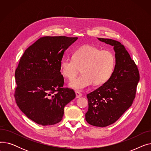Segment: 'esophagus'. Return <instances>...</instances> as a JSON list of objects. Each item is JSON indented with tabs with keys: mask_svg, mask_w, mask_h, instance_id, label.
<instances>
[{
	"mask_svg": "<svg viewBox=\"0 0 151 151\" xmlns=\"http://www.w3.org/2000/svg\"><path fill=\"white\" fill-rule=\"evenodd\" d=\"M75 93H76V98H80L82 96V93H80V92H78V91H76Z\"/></svg>",
	"mask_w": 151,
	"mask_h": 151,
	"instance_id": "1",
	"label": "esophagus"
}]
</instances>
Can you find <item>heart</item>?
Here are the masks:
<instances>
[{"instance_id": "b5f03b06", "label": "heart", "mask_w": 151, "mask_h": 151, "mask_svg": "<svg viewBox=\"0 0 151 151\" xmlns=\"http://www.w3.org/2000/svg\"><path fill=\"white\" fill-rule=\"evenodd\" d=\"M73 59L66 58L60 63V72L72 80L81 68L82 75L71 80L68 86L77 91H82L93 83L101 85L107 82L115 68L114 54L108 50H101L92 45H84L75 51Z\"/></svg>"}]
</instances>
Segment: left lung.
<instances>
[{
	"label": "left lung",
	"mask_w": 151,
	"mask_h": 151,
	"mask_svg": "<svg viewBox=\"0 0 151 151\" xmlns=\"http://www.w3.org/2000/svg\"><path fill=\"white\" fill-rule=\"evenodd\" d=\"M97 38L113 46L116 64L109 80L87 95L89 108L85 117L89 124L105 127L114 123L132 106L139 74L124 45L112 39Z\"/></svg>",
	"instance_id": "8db88e82"
}]
</instances>
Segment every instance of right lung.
<instances>
[{
	"instance_id": "1",
	"label": "right lung",
	"mask_w": 151,
	"mask_h": 151,
	"mask_svg": "<svg viewBox=\"0 0 151 151\" xmlns=\"http://www.w3.org/2000/svg\"><path fill=\"white\" fill-rule=\"evenodd\" d=\"M78 37H44L24 52L15 71L14 97L21 111L42 125L62 121L64 107L73 100V89L62 88L60 63L64 52Z\"/></svg>"
}]
</instances>
